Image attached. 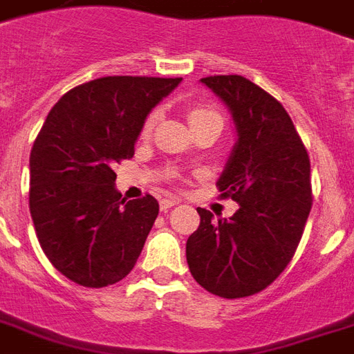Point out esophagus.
Wrapping results in <instances>:
<instances>
[{
	"label": "esophagus",
	"mask_w": 354,
	"mask_h": 354,
	"mask_svg": "<svg viewBox=\"0 0 354 354\" xmlns=\"http://www.w3.org/2000/svg\"><path fill=\"white\" fill-rule=\"evenodd\" d=\"M178 203H180L178 198H161V203H159V208H161V212H167V210H170L172 206H176Z\"/></svg>",
	"instance_id": "obj_1"
}]
</instances>
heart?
<instances>
[{
	"label": "heart",
	"instance_id": "1",
	"mask_svg": "<svg viewBox=\"0 0 354 354\" xmlns=\"http://www.w3.org/2000/svg\"><path fill=\"white\" fill-rule=\"evenodd\" d=\"M187 120H189V124H197V122H203V120H221V116L217 114L216 111H212V109H206V106H195V109H191L189 114H187ZM157 122V112H151L150 116L146 118V122L142 125V137H148L153 129V125Z\"/></svg>",
	"mask_w": 354,
	"mask_h": 354
}]
</instances>
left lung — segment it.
Here are the masks:
<instances>
[{
    "mask_svg": "<svg viewBox=\"0 0 354 354\" xmlns=\"http://www.w3.org/2000/svg\"><path fill=\"white\" fill-rule=\"evenodd\" d=\"M232 114L238 140L217 180L221 197L240 204L229 219L197 208L187 238L191 276L223 298L261 292L297 251L311 210L310 156L277 99L240 75L201 78Z\"/></svg>",
    "mask_w": 354,
    "mask_h": 354,
    "instance_id": "1",
    "label": "left lung"
}]
</instances>
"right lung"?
<instances>
[{
  "label": "right lung",
  "mask_w": 354,
  "mask_h": 354,
  "mask_svg": "<svg viewBox=\"0 0 354 354\" xmlns=\"http://www.w3.org/2000/svg\"><path fill=\"white\" fill-rule=\"evenodd\" d=\"M182 78L103 77L57 101L30 156V212L54 268L82 287L124 279L159 214L151 195L127 201L114 167L135 156L146 116Z\"/></svg>",
  "instance_id": "1"
}]
</instances>
